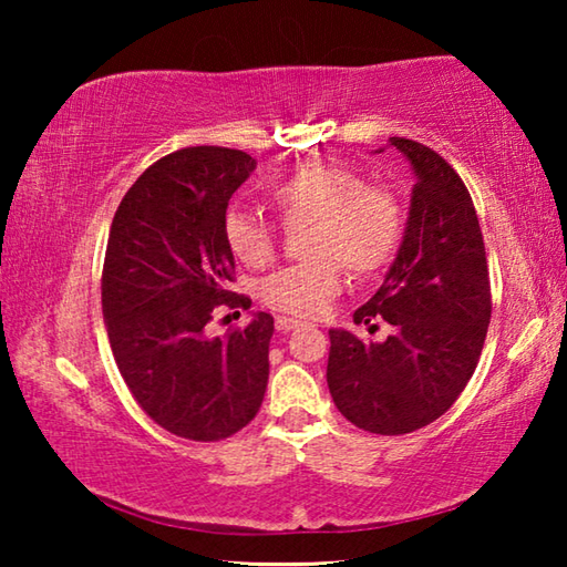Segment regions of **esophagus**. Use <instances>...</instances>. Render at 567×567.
I'll return each mask as SVG.
<instances>
[{
    "mask_svg": "<svg viewBox=\"0 0 567 567\" xmlns=\"http://www.w3.org/2000/svg\"><path fill=\"white\" fill-rule=\"evenodd\" d=\"M275 324H277V330H280V332H290V330L297 328V324H300V320H295V318H277Z\"/></svg>",
    "mask_w": 567,
    "mask_h": 567,
    "instance_id": "obj_1",
    "label": "esophagus"
}]
</instances>
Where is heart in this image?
Listing matches in <instances>:
<instances>
[{"label": "heart", "mask_w": 567, "mask_h": 567, "mask_svg": "<svg viewBox=\"0 0 567 567\" xmlns=\"http://www.w3.org/2000/svg\"><path fill=\"white\" fill-rule=\"evenodd\" d=\"M267 199L282 225H310L305 237L312 260L277 267L257 285L260 300L295 318L328 310L342 287V265L370 275L385 265L402 235V205L385 187L364 185L350 167L310 162L267 185ZM223 235L239 262L262 267L275 257L277 229L262 215L243 207L227 209Z\"/></svg>", "instance_id": "b5f03b06"}]
</instances>
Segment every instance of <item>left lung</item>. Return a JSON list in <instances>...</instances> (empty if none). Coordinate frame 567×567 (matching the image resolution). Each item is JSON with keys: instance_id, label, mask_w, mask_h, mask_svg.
<instances>
[{"instance_id": "obj_1", "label": "left lung", "mask_w": 567, "mask_h": 567, "mask_svg": "<svg viewBox=\"0 0 567 567\" xmlns=\"http://www.w3.org/2000/svg\"><path fill=\"white\" fill-rule=\"evenodd\" d=\"M415 172L405 235L380 290L352 315L382 318L392 334L364 342L330 330L334 405L375 435H405L437 420L465 390L491 324V275L465 182L420 142L390 137Z\"/></svg>"}]
</instances>
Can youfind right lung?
Here are the masks:
<instances>
[{"label":"right lung","mask_w":567,"mask_h":567,"mask_svg":"<svg viewBox=\"0 0 567 567\" xmlns=\"http://www.w3.org/2000/svg\"><path fill=\"white\" fill-rule=\"evenodd\" d=\"M255 167L239 150L172 152L142 172L110 227L102 315L114 362L157 425L199 443L243 430L270 375L272 315L223 338L205 332L219 307L252 305L227 290L235 257L223 219Z\"/></svg>","instance_id":"add662e5"}]
</instances>
